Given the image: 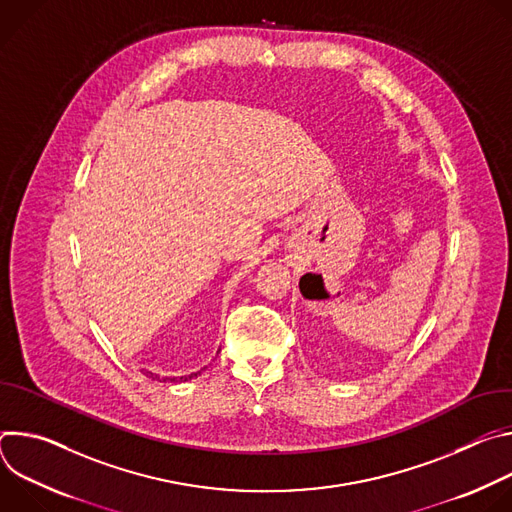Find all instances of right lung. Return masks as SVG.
I'll use <instances>...</instances> for the list:
<instances>
[{
	"instance_id": "obj_1",
	"label": "right lung",
	"mask_w": 512,
	"mask_h": 512,
	"mask_svg": "<svg viewBox=\"0 0 512 512\" xmlns=\"http://www.w3.org/2000/svg\"><path fill=\"white\" fill-rule=\"evenodd\" d=\"M204 369H206V367H204ZM204 369H200V371H196V373H190V375H182V377H162V375H156V373L145 371V369H141V373H143L145 377H150L152 381H160V383H186V381H190V379H196Z\"/></svg>"
}]
</instances>
